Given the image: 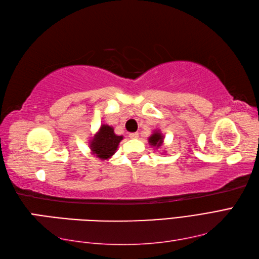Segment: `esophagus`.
<instances>
[{"label":"esophagus","mask_w":259,"mask_h":259,"mask_svg":"<svg viewBox=\"0 0 259 259\" xmlns=\"http://www.w3.org/2000/svg\"><path fill=\"white\" fill-rule=\"evenodd\" d=\"M130 137L133 138V140H135V138L138 137V133H131V134H130Z\"/></svg>","instance_id":"34e87169"}]
</instances>
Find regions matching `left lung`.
<instances>
[{"mask_svg":"<svg viewBox=\"0 0 259 259\" xmlns=\"http://www.w3.org/2000/svg\"><path fill=\"white\" fill-rule=\"evenodd\" d=\"M148 142H149V144L151 145V146L158 148V147L161 146L162 143H163V136L161 135V133H159L158 131H156L148 138Z\"/></svg>","mask_w":259,"mask_h":259,"instance_id":"left-lung-1","label":"left lung"}]
</instances>
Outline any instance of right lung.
<instances>
[{"mask_svg":"<svg viewBox=\"0 0 259 259\" xmlns=\"http://www.w3.org/2000/svg\"><path fill=\"white\" fill-rule=\"evenodd\" d=\"M123 140V136H117L112 126L106 124L101 125L98 133L93 136L90 142L92 154L101 160H106L115 154L118 144Z\"/></svg>","mask_w":259,"mask_h":259,"instance_id":"obj_1","label":"right lung"}]
</instances>
